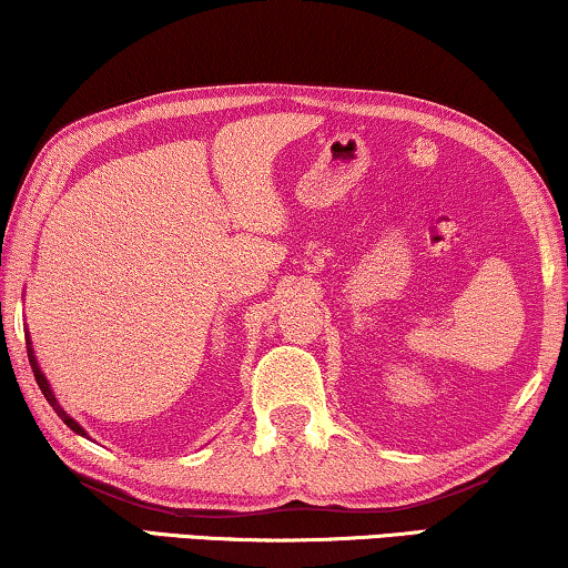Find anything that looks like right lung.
I'll return each instance as SVG.
<instances>
[{
	"label": "right lung",
	"mask_w": 568,
	"mask_h": 568,
	"mask_svg": "<svg viewBox=\"0 0 568 568\" xmlns=\"http://www.w3.org/2000/svg\"><path fill=\"white\" fill-rule=\"evenodd\" d=\"M26 344H28V359H30V367H33V375H36V383H38V387H41V393L45 395V400H49V406L57 410L59 414V418L61 422H64L69 429H72L74 434H80V437H88V432L82 429L80 424L74 422L72 416L67 414L64 408H61V403L57 400V395H53V390H51V385H49V379H45V375L41 372V364H38V359H36V352H33V341H30V333H26Z\"/></svg>",
	"instance_id": "right-lung-1"
}]
</instances>
